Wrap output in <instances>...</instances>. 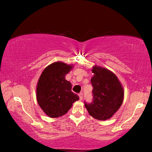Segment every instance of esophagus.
Wrapping results in <instances>:
<instances>
[{
  "instance_id": "esophagus-1",
  "label": "esophagus",
  "mask_w": 152,
  "mask_h": 152,
  "mask_svg": "<svg viewBox=\"0 0 152 152\" xmlns=\"http://www.w3.org/2000/svg\"><path fill=\"white\" fill-rule=\"evenodd\" d=\"M79 97H80V100H82V98H83V94H82V93H80V94H79Z\"/></svg>"
}]
</instances>
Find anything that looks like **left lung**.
Wrapping results in <instances>:
<instances>
[{"instance_id":"8db88e82","label":"left lung","mask_w":152,"mask_h":152,"mask_svg":"<svg viewBox=\"0 0 152 152\" xmlns=\"http://www.w3.org/2000/svg\"><path fill=\"white\" fill-rule=\"evenodd\" d=\"M91 82L93 100L85 103L89 115L98 120L111 118L121 107L124 99V89L117 76L109 69L97 65L93 66Z\"/></svg>"}]
</instances>
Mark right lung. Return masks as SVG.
<instances>
[{"label": "right lung", "instance_id": "obj_1", "mask_svg": "<svg viewBox=\"0 0 152 152\" xmlns=\"http://www.w3.org/2000/svg\"><path fill=\"white\" fill-rule=\"evenodd\" d=\"M72 64L56 61L43 70L37 85V100L43 111L50 118L65 115L80 97L72 92V84L66 75Z\"/></svg>", "mask_w": 152, "mask_h": 152}]
</instances>
